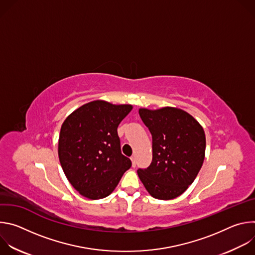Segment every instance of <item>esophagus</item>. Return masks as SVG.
Segmentation results:
<instances>
[{
    "label": "esophagus",
    "instance_id": "esophagus-1",
    "mask_svg": "<svg viewBox=\"0 0 255 255\" xmlns=\"http://www.w3.org/2000/svg\"><path fill=\"white\" fill-rule=\"evenodd\" d=\"M131 161H132V166L135 167V165H136V157L134 155L131 156Z\"/></svg>",
    "mask_w": 255,
    "mask_h": 255
}]
</instances>
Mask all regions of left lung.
I'll use <instances>...</instances> for the list:
<instances>
[{
    "label": "left lung",
    "instance_id": "1",
    "mask_svg": "<svg viewBox=\"0 0 255 255\" xmlns=\"http://www.w3.org/2000/svg\"><path fill=\"white\" fill-rule=\"evenodd\" d=\"M139 115L152 135V161L147 168L137 170L138 176L150 196L172 200L187 191L203 165L204 129L178 108H141Z\"/></svg>",
    "mask_w": 255,
    "mask_h": 255
}]
</instances>
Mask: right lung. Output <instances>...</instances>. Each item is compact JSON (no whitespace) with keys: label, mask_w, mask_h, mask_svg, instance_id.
Instances as JSON below:
<instances>
[{"label":"right lung","mask_w":255,"mask_h":255,"mask_svg":"<svg viewBox=\"0 0 255 255\" xmlns=\"http://www.w3.org/2000/svg\"><path fill=\"white\" fill-rule=\"evenodd\" d=\"M132 108L97 100L78 108L62 123L59 161L82 196L91 200L108 197L131 167V160L121 153L117 128Z\"/></svg>","instance_id":"obj_1"}]
</instances>
